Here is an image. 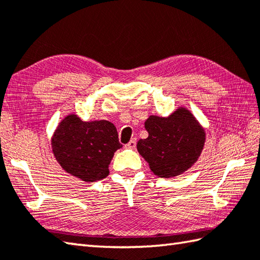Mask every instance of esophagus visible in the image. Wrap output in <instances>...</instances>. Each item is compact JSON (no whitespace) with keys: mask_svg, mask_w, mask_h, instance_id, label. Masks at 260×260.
<instances>
[{"mask_svg":"<svg viewBox=\"0 0 260 260\" xmlns=\"http://www.w3.org/2000/svg\"><path fill=\"white\" fill-rule=\"evenodd\" d=\"M125 147H126V148H129V150H134V148L136 147V140H135V139L131 140V141L125 145Z\"/></svg>","mask_w":260,"mask_h":260,"instance_id":"esophagus-1","label":"esophagus"}]
</instances>
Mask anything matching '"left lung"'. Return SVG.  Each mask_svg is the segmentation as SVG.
<instances>
[{"instance_id": "left-lung-1", "label": "left lung", "mask_w": 260, "mask_h": 260, "mask_svg": "<svg viewBox=\"0 0 260 260\" xmlns=\"http://www.w3.org/2000/svg\"><path fill=\"white\" fill-rule=\"evenodd\" d=\"M148 137L137 151L159 178L169 179L189 170L200 157L206 132L190 110L179 107L168 117L152 115L145 120Z\"/></svg>"}]
</instances>
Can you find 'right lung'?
<instances>
[{"instance_id":"right-lung-1","label":"right lung","mask_w":260,"mask_h":260,"mask_svg":"<svg viewBox=\"0 0 260 260\" xmlns=\"http://www.w3.org/2000/svg\"><path fill=\"white\" fill-rule=\"evenodd\" d=\"M51 146L66 172L85 182H96L109 174L110 161L121 144L110 121H84L70 114L54 131Z\"/></svg>"}]
</instances>
